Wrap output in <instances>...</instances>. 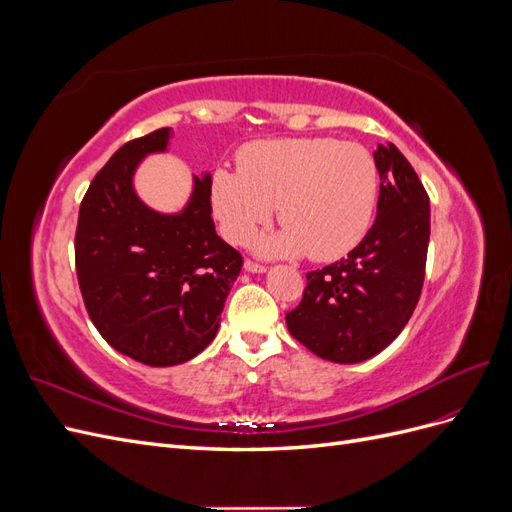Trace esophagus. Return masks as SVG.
Returning <instances> with one entry per match:
<instances>
[{
    "mask_svg": "<svg viewBox=\"0 0 512 512\" xmlns=\"http://www.w3.org/2000/svg\"><path fill=\"white\" fill-rule=\"evenodd\" d=\"M243 269H245L247 273H265V271H267L265 265H258V262H254V260H245V262H243Z\"/></svg>",
    "mask_w": 512,
    "mask_h": 512,
    "instance_id": "1",
    "label": "esophagus"
}]
</instances>
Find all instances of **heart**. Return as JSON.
I'll return each mask as SVG.
<instances>
[{"label": "heart", "mask_w": 512, "mask_h": 512, "mask_svg": "<svg viewBox=\"0 0 512 512\" xmlns=\"http://www.w3.org/2000/svg\"><path fill=\"white\" fill-rule=\"evenodd\" d=\"M241 173L218 168L211 209L222 235L247 243L280 205L284 228L258 243L267 256L335 260L369 230L378 200V168L371 153L335 138H277L247 145Z\"/></svg>", "instance_id": "1"}]
</instances>
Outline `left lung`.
Returning a JSON list of instances; mask_svg holds the SVG:
<instances>
[{
  "label": "left lung",
  "instance_id": "left-lung-1",
  "mask_svg": "<svg viewBox=\"0 0 512 512\" xmlns=\"http://www.w3.org/2000/svg\"><path fill=\"white\" fill-rule=\"evenodd\" d=\"M378 215L348 258L307 273L290 335L320 359L361 363L404 331L421 297L429 245V196L393 143L378 145Z\"/></svg>",
  "mask_w": 512,
  "mask_h": 512
}]
</instances>
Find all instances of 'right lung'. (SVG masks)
<instances>
[{"label": "right lung", "mask_w": 512, "mask_h": 512, "mask_svg": "<svg viewBox=\"0 0 512 512\" xmlns=\"http://www.w3.org/2000/svg\"><path fill=\"white\" fill-rule=\"evenodd\" d=\"M162 128L119 147L79 209L76 275L91 322L117 352L173 367L203 352L241 271V254L215 232L211 175L192 177L179 211L151 209L134 188L141 162L166 153Z\"/></svg>", "instance_id": "add662e5"}]
</instances>
